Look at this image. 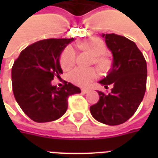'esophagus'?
Instances as JSON below:
<instances>
[{
  "label": "esophagus",
  "mask_w": 158,
  "mask_h": 158,
  "mask_svg": "<svg viewBox=\"0 0 158 158\" xmlns=\"http://www.w3.org/2000/svg\"><path fill=\"white\" fill-rule=\"evenodd\" d=\"M81 91H82L83 93L86 94V93L89 92V89H86V88H83V89H81Z\"/></svg>",
  "instance_id": "1"
}]
</instances>
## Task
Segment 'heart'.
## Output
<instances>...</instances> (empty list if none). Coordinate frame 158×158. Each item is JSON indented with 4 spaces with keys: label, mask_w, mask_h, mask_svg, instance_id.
<instances>
[{
    "label": "heart",
    "mask_w": 158,
    "mask_h": 158,
    "mask_svg": "<svg viewBox=\"0 0 158 158\" xmlns=\"http://www.w3.org/2000/svg\"><path fill=\"white\" fill-rule=\"evenodd\" d=\"M78 48L86 51L94 56V61L101 70H106L109 68L110 62L107 57L102 56L106 51L105 43L99 38H89L78 44ZM77 59V53L74 48L67 46L60 56V64L63 70H69L74 66ZM99 75L98 70L95 68L83 69L76 68L69 73V79L74 85L79 86H86L92 82Z\"/></svg>",
    "instance_id": "heart-1"
}]
</instances>
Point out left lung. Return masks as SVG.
Instances as JSON below:
<instances>
[{
	"mask_svg": "<svg viewBox=\"0 0 158 158\" xmlns=\"http://www.w3.org/2000/svg\"><path fill=\"white\" fill-rule=\"evenodd\" d=\"M107 47L113 53V67L100 83L108 95L98 91V102L89 107L97 121L107 125H118L135 113L142 102L146 89V59L135 42L115 34H102Z\"/></svg>",
	"mask_w": 158,
	"mask_h": 158,
	"instance_id": "obj_1",
	"label": "left lung"
}]
</instances>
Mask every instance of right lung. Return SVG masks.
Here are the masks:
<instances>
[{
	"mask_svg": "<svg viewBox=\"0 0 158 158\" xmlns=\"http://www.w3.org/2000/svg\"><path fill=\"white\" fill-rule=\"evenodd\" d=\"M71 39H47L23 50L12 69V91L17 102L29 118L37 123L51 122L66 113L69 96L80 93L79 87L64 83L52 85L62 70L59 58Z\"/></svg>",
	"mask_w": 158,
	"mask_h": 158,
	"instance_id": "add662e5",
	"label": "right lung"
}]
</instances>
